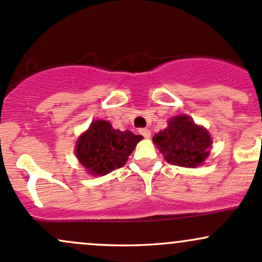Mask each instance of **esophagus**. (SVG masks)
I'll use <instances>...</instances> for the list:
<instances>
[{"label":"esophagus","mask_w":262,"mask_h":262,"mask_svg":"<svg viewBox=\"0 0 262 262\" xmlns=\"http://www.w3.org/2000/svg\"><path fill=\"white\" fill-rule=\"evenodd\" d=\"M140 134L142 135V136L145 137V139H149V136H151V131H149L148 128H141Z\"/></svg>","instance_id":"obj_1"}]
</instances>
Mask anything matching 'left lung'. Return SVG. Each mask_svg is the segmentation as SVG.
Returning <instances> with one entry per match:
<instances>
[{"label":"left lung","instance_id":"1","mask_svg":"<svg viewBox=\"0 0 262 262\" xmlns=\"http://www.w3.org/2000/svg\"><path fill=\"white\" fill-rule=\"evenodd\" d=\"M152 141L167 162L187 168L203 164L213 143L208 130L187 115L172 117L168 126L156 134Z\"/></svg>","mask_w":262,"mask_h":262}]
</instances>
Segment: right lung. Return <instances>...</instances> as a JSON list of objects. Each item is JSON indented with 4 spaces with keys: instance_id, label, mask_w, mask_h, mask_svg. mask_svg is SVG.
Returning a JSON list of instances; mask_svg holds the SVG:
<instances>
[{
    "instance_id": "add662e5",
    "label": "right lung",
    "mask_w": 262,
    "mask_h": 262,
    "mask_svg": "<svg viewBox=\"0 0 262 262\" xmlns=\"http://www.w3.org/2000/svg\"><path fill=\"white\" fill-rule=\"evenodd\" d=\"M141 139V135L115 130L108 121L95 120L76 141L75 155L88 173L105 176L121 168Z\"/></svg>"
}]
</instances>
